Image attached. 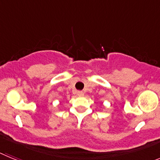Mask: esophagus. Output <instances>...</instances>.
<instances>
[{"mask_svg":"<svg viewBox=\"0 0 160 160\" xmlns=\"http://www.w3.org/2000/svg\"><path fill=\"white\" fill-rule=\"evenodd\" d=\"M77 94H78V96H83L84 93H83L82 91H78Z\"/></svg>","mask_w":160,"mask_h":160,"instance_id":"esophagus-1","label":"esophagus"}]
</instances>
